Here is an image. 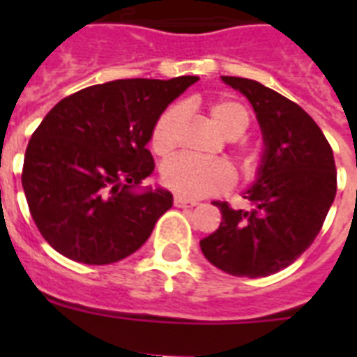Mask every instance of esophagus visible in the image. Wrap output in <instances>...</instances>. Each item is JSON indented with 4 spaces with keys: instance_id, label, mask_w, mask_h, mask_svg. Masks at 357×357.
Wrapping results in <instances>:
<instances>
[{
    "instance_id": "obj_1",
    "label": "esophagus",
    "mask_w": 357,
    "mask_h": 357,
    "mask_svg": "<svg viewBox=\"0 0 357 357\" xmlns=\"http://www.w3.org/2000/svg\"><path fill=\"white\" fill-rule=\"evenodd\" d=\"M174 206L185 207V209H187V207H196L198 204H196L195 200H185V198H179V196H176V198H174Z\"/></svg>"
}]
</instances>
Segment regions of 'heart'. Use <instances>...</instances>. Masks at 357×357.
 Returning <instances> with one entry per match:
<instances>
[{"label": "heart", "instance_id": "1", "mask_svg": "<svg viewBox=\"0 0 357 357\" xmlns=\"http://www.w3.org/2000/svg\"><path fill=\"white\" fill-rule=\"evenodd\" d=\"M209 116L228 139L243 137L252 123V114L248 109L241 102L228 98L213 102L209 105ZM181 119L183 109L179 105H170L157 116L150 131V150L155 155L165 157L174 150ZM238 161L241 170L250 174L254 172L257 155L252 150H244L241 151ZM161 183L179 198L198 200L228 190L234 183V174L222 161H202L189 155H176L162 162Z\"/></svg>", "mask_w": 357, "mask_h": 357}]
</instances>
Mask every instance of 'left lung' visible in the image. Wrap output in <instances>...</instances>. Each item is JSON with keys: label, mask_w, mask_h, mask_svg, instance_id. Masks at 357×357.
Instances as JSON below:
<instances>
[{"label": "left lung", "mask_w": 357, "mask_h": 357, "mask_svg": "<svg viewBox=\"0 0 357 357\" xmlns=\"http://www.w3.org/2000/svg\"><path fill=\"white\" fill-rule=\"evenodd\" d=\"M222 79L252 103L265 153L257 181L244 195L252 209L217 202L222 222L202 238L200 248L209 263L231 276H271L298 259L321 231L337 192L333 151L298 103L254 79Z\"/></svg>", "instance_id": "left-lung-1"}]
</instances>
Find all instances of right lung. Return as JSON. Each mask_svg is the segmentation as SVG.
Returning <instances> with one entry per match:
<instances>
[{
	"instance_id": "right-lung-1",
	"label": "right lung",
	"mask_w": 357,
	"mask_h": 357,
	"mask_svg": "<svg viewBox=\"0 0 357 357\" xmlns=\"http://www.w3.org/2000/svg\"><path fill=\"white\" fill-rule=\"evenodd\" d=\"M196 75L119 79L64 98L35 129L22 185L36 228L53 250L109 265L148 241L172 195L135 192L151 172L146 144L157 116Z\"/></svg>"
}]
</instances>
